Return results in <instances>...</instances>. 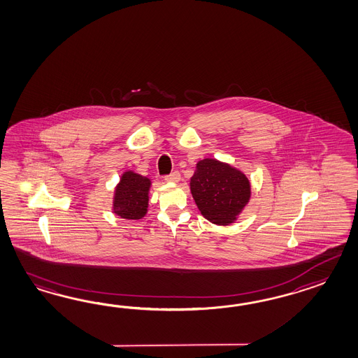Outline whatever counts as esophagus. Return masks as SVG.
<instances>
[{
    "instance_id": "obj_1",
    "label": "esophagus",
    "mask_w": 358,
    "mask_h": 358,
    "mask_svg": "<svg viewBox=\"0 0 358 358\" xmlns=\"http://www.w3.org/2000/svg\"><path fill=\"white\" fill-rule=\"evenodd\" d=\"M165 180L166 182H170V183H176V182H179L180 180V174H179V171H173L171 174L166 175L165 176Z\"/></svg>"
}]
</instances>
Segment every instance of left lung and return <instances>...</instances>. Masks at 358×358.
<instances>
[{
	"label": "left lung",
	"instance_id": "obj_1",
	"mask_svg": "<svg viewBox=\"0 0 358 358\" xmlns=\"http://www.w3.org/2000/svg\"><path fill=\"white\" fill-rule=\"evenodd\" d=\"M191 192L201 214L215 224H229L249 202L250 183L241 171L205 158L191 178Z\"/></svg>",
	"mask_w": 358,
	"mask_h": 358
}]
</instances>
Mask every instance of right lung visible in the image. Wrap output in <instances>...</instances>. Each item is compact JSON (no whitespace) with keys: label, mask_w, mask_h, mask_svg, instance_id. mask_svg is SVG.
<instances>
[{"label":"right lung","mask_w":358,"mask_h":358,"mask_svg":"<svg viewBox=\"0 0 358 358\" xmlns=\"http://www.w3.org/2000/svg\"><path fill=\"white\" fill-rule=\"evenodd\" d=\"M150 180L145 176L126 171L117 185L115 213L124 219H142L148 208Z\"/></svg>","instance_id":"1"}]
</instances>
